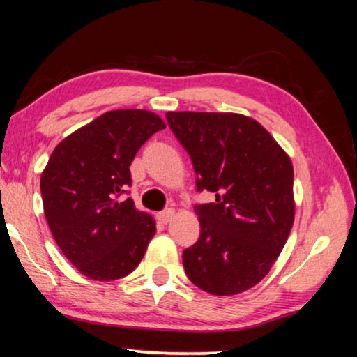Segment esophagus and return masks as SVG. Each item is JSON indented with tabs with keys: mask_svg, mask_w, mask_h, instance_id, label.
<instances>
[{
	"mask_svg": "<svg viewBox=\"0 0 357 357\" xmlns=\"http://www.w3.org/2000/svg\"><path fill=\"white\" fill-rule=\"evenodd\" d=\"M173 218H174V209H165V211L158 213V220H160V222H163V224L172 222Z\"/></svg>",
	"mask_w": 357,
	"mask_h": 357,
	"instance_id": "obj_1",
	"label": "esophagus"
}]
</instances>
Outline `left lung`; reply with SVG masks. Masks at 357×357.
<instances>
[{
	"label": "left lung",
	"instance_id": "obj_1",
	"mask_svg": "<svg viewBox=\"0 0 357 357\" xmlns=\"http://www.w3.org/2000/svg\"><path fill=\"white\" fill-rule=\"evenodd\" d=\"M189 152L200 236L183 252L188 278L213 296H235L262 281L291 234L296 214L289 155L254 119L235 112H167Z\"/></svg>",
	"mask_w": 357,
	"mask_h": 357
}]
</instances>
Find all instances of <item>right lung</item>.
Listing matches in <instances>:
<instances>
[{"mask_svg":"<svg viewBox=\"0 0 357 357\" xmlns=\"http://www.w3.org/2000/svg\"><path fill=\"white\" fill-rule=\"evenodd\" d=\"M165 122L151 111H107L60 141L41 174L46 220L65 257L92 280H119L138 267L155 220L119 195L130 165Z\"/></svg>","mask_w":357,"mask_h":357,"instance_id":"add662e5","label":"right lung"}]
</instances>
